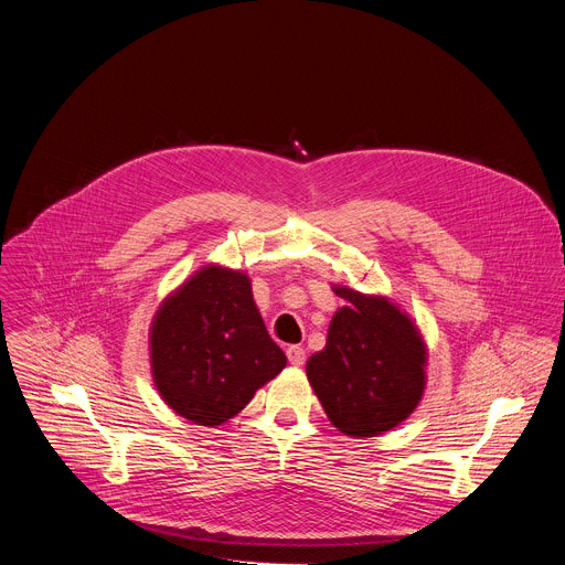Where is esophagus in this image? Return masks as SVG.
Masks as SVG:
<instances>
[{
  "label": "esophagus",
  "mask_w": 565,
  "mask_h": 565,
  "mask_svg": "<svg viewBox=\"0 0 565 565\" xmlns=\"http://www.w3.org/2000/svg\"><path fill=\"white\" fill-rule=\"evenodd\" d=\"M286 355H288V362L295 364V366H301V364L306 362V351H303L301 347H297V344L288 347V349H286Z\"/></svg>",
  "instance_id": "1"
}]
</instances>
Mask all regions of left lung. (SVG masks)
I'll return each mask as SVG.
<instances>
[{
    "label": "left lung",
    "instance_id": "8db88e82",
    "mask_svg": "<svg viewBox=\"0 0 565 565\" xmlns=\"http://www.w3.org/2000/svg\"><path fill=\"white\" fill-rule=\"evenodd\" d=\"M333 290L349 306L333 315L327 347L310 355L306 375L342 434L377 436L416 409L427 351L414 321L388 299L344 286Z\"/></svg>",
    "mask_w": 565,
    "mask_h": 565
}]
</instances>
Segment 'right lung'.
Listing matches in <instances>:
<instances>
[{
  "label": "right lung",
  "mask_w": 565,
  "mask_h": 565,
  "mask_svg": "<svg viewBox=\"0 0 565 565\" xmlns=\"http://www.w3.org/2000/svg\"><path fill=\"white\" fill-rule=\"evenodd\" d=\"M149 342L156 388L179 416L205 427L236 416L286 366L250 279L218 266L199 270L160 306Z\"/></svg>",
  "instance_id": "right-lung-1"
}]
</instances>
